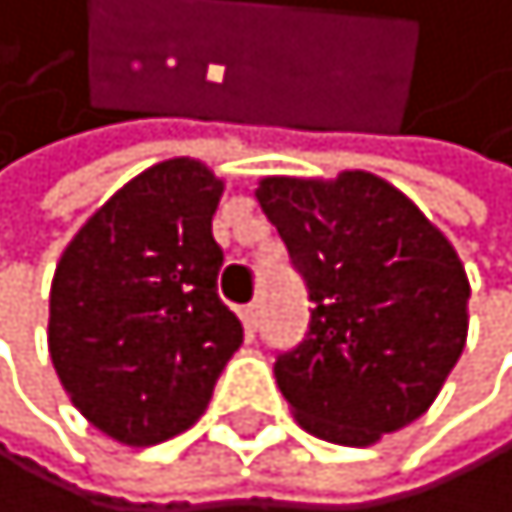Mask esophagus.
Listing matches in <instances>:
<instances>
[{
	"instance_id": "obj_1",
	"label": "esophagus",
	"mask_w": 512,
	"mask_h": 512,
	"mask_svg": "<svg viewBox=\"0 0 512 512\" xmlns=\"http://www.w3.org/2000/svg\"><path fill=\"white\" fill-rule=\"evenodd\" d=\"M259 315H263V305H259V302L243 305V325H246V332H249V335H253V332L259 329Z\"/></svg>"
}]
</instances>
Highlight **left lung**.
<instances>
[{
    "mask_svg": "<svg viewBox=\"0 0 512 512\" xmlns=\"http://www.w3.org/2000/svg\"><path fill=\"white\" fill-rule=\"evenodd\" d=\"M256 200L312 302L309 332L276 358L296 421L368 447L431 408L467 342L457 249L398 187L365 170L263 177Z\"/></svg>",
    "mask_w": 512,
    "mask_h": 512,
    "instance_id": "8db88e82",
    "label": "left lung"
}]
</instances>
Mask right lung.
<instances>
[{
	"label": "right lung",
	"mask_w": 512,
	"mask_h": 512,
	"mask_svg": "<svg viewBox=\"0 0 512 512\" xmlns=\"http://www.w3.org/2000/svg\"><path fill=\"white\" fill-rule=\"evenodd\" d=\"M223 180L174 157L114 193L65 246L48 296V352L71 404L127 447L200 418L240 319L216 296Z\"/></svg>",
	"instance_id": "add662e5"
}]
</instances>
